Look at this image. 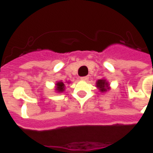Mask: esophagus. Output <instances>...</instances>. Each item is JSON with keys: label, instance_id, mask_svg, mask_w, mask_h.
<instances>
[{"label": "esophagus", "instance_id": "1", "mask_svg": "<svg viewBox=\"0 0 153 153\" xmlns=\"http://www.w3.org/2000/svg\"><path fill=\"white\" fill-rule=\"evenodd\" d=\"M81 79H82V81H87V80L89 79V76H82Z\"/></svg>", "mask_w": 153, "mask_h": 153}]
</instances>
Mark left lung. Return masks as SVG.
<instances>
[{"instance_id": "obj_1", "label": "left lung", "mask_w": 153, "mask_h": 153, "mask_svg": "<svg viewBox=\"0 0 153 153\" xmlns=\"http://www.w3.org/2000/svg\"><path fill=\"white\" fill-rule=\"evenodd\" d=\"M96 85H97V87L100 89V91L101 92L106 91L108 86H109L105 80H99L98 82H96Z\"/></svg>"}]
</instances>
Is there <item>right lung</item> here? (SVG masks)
<instances>
[{
  "instance_id": "add662e5",
  "label": "right lung",
  "mask_w": 153,
  "mask_h": 153,
  "mask_svg": "<svg viewBox=\"0 0 153 153\" xmlns=\"http://www.w3.org/2000/svg\"><path fill=\"white\" fill-rule=\"evenodd\" d=\"M56 85H57V89H56V90L57 91V92L64 91L65 85H64V83H63V82H57Z\"/></svg>"
}]
</instances>
